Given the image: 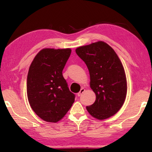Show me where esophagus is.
<instances>
[{"label": "esophagus", "mask_w": 152, "mask_h": 152, "mask_svg": "<svg viewBox=\"0 0 152 152\" xmlns=\"http://www.w3.org/2000/svg\"><path fill=\"white\" fill-rule=\"evenodd\" d=\"M84 91H85V89H84V88H82L80 91V92H78V94H77V95H78V96H80L82 94V93H84Z\"/></svg>", "instance_id": "esophagus-1"}]
</instances>
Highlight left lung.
Listing matches in <instances>:
<instances>
[{"instance_id":"obj_1","label":"left lung","mask_w":152,"mask_h":152,"mask_svg":"<svg viewBox=\"0 0 152 152\" xmlns=\"http://www.w3.org/2000/svg\"><path fill=\"white\" fill-rule=\"evenodd\" d=\"M76 52L87 66L91 88L96 94V101L86 107L87 110L99 120L113 116L123 106L127 94V80L119 57L103 42L79 47Z\"/></svg>"}]
</instances>
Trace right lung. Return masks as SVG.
I'll return each mask as SVG.
<instances>
[{
	"mask_svg": "<svg viewBox=\"0 0 152 152\" xmlns=\"http://www.w3.org/2000/svg\"><path fill=\"white\" fill-rule=\"evenodd\" d=\"M70 49L41 50L29 67L27 80L28 101L37 115L47 122L56 123L65 116L74 103L62 75Z\"/></svg>",
	"mask_w": 152,
	"mask_h": 152,
	"instance_id": "right-lung-1",
	"label": "right lung"
}]
</instances>
